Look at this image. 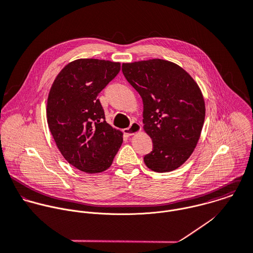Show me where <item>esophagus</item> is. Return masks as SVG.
Masks as SVG:
<instances>
[{"mask_svg": "<svg viewBox=\"0 0 253 253\" xmlns=\"http://www.w3.org/2000/svg\"><path fill=\"white\" fill-rule=\"evenodd\" d=\"M141 130H142L141 125H140L139 123H137V122H133V123L130 125V127L125 128V129L123 130V132H124V134H126V135H128V136H132V135H135V134L141 132Z\"/></svg>", "mask_w": 253, "mask_h": 253, "instance_id": "34e87169", "label": "esophagus"}]
</instances>
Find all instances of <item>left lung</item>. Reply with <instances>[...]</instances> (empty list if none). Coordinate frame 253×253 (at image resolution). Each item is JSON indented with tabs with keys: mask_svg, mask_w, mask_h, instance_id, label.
I'll list each match as a JSON object with an SVG mask.
<instances>
[{
	"mask_svg": "<svg viewBox=\"0 0 253 253\" xmlns=\"http://www.w3.org/2000/svg\"><path fill=\"white\" fill-rule=\"evenodd\" d=\"M122 72L143 99V128L153 141L146 166L156 172L178 169L203 128L206 108L199 85L180 66L163 59L123 63Z\"/></svg>",
	"mask_w": 253,
	"mask_h": 253,
	"instance_id": "8db88e82",
	"label": "left lung"
}]
</instances>
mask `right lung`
I'll list each match as a JSON object with an SVG mask.
<instances>
[{
  "mask_svg": "<svg viewBox=\"0 0 253 253\" xmlns=\"http://www.w3.org/2000/svg\"><path fill=\"white\" fill-rule=\"evenodd\" d=\"M120 67L107 60H75L57 75L48 94L47 123L56 146L70 165L86 173L109 169L123 142V133L105 121L97 98Z\"/></svg>",
  "mask_w": 253,
  "mask_h": 253,
  "instance_id": "add662e5",
  "label": "right lung"
}]
</instances>
